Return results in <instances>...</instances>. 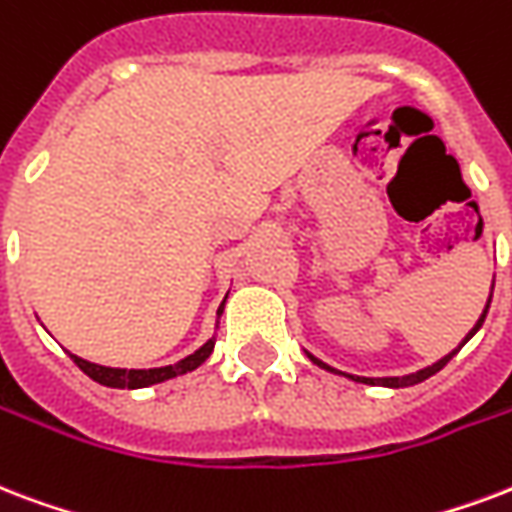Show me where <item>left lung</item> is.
Instances as JSON below:
<instances>
[{"mask_svg": "<svg viewBox=\"0 0 512 512\" xmlns=\"http://www.w3.org/2000/svg\"><path fill=\"white\" fill-rule=\"evenodd\" d=\"M491 290H494V284H491ZM489 303H491V298L486 300V308H483L481 319H478V322H475V327H473V330H470V333L464 335V341L459 343V346H456V349L451 351V354H446V357H443V360H438V362H435V365H429V368H424V370H416V373H408V376H386V378H365V376H349V373H341V370L330 368V365H325V362H322V360H317V357H314V354H308V360L314 362V365H319V368H325V370H333V373H338V376H346V378H351V381H360V384H370V386H389V389H403V386L421 384V381H427L429 376H435V373H438V370H443V368H446V365H448V360H451V357H454V354H459V349H462L464 343L470 341V338H473V335L478 333V330H481L483 319H486V314H489Z\"/></svg>", "mask_w": 512, "mask_h": 512, "instance_id": "8db88e82", "label": "left lung"}]
</instances>
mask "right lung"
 <instances>
[{
	"label": "right lung",
	"mask_w": 512,
	"mask_h": 512,
	"mask_svg": "<svg viewBox=\"0 0 512 512\" xmlns=\"http://www.w3.org/2000/svg\"><path fill=\"white\" fill-rule=\"evenodd\" d=\"M222 308H225V300L217 308V317L222 314ZM214 349V338L201 346L198 351H193L190 357L185 360L174 362V365H166V368H147V370H126V368H104V365H96V362H88L83 357H77L72 354V360L77 368L83 370L85 376H91L93 381H99L101 386H112V389H142V386H152V384H161V381H169V378H177L182 373H190L198 365H204L209 360V354Z\"/></svg>",
	"instance_id": "1"
}]
</instances>
